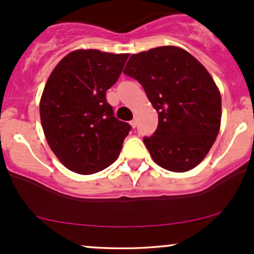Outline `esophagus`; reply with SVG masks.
Instances as JSON below:
<instances>
[{"mask_svg": "<svg viewBox=\"0 0 254 254\" xmlns=\"http://www.w3.org/2000/svg\"><path fill=\"white\" fill-rule=\"evenodd\" d=\"M130 125L133 127V129H135V127H137V121H136V119H132V121L130 122Z\"/></svg>", "mask_w": 254, "mask_h": 254, "instance_id": "1", "label": "esophagus"}]
</instances>
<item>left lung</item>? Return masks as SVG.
<instances>
[{
  "label": "left lung",
  "instance_id": "8db88e82",
  "mask_svg": "<svg viewBox=\"0 0 254 254\" xmlns=\"http://www.w3.org/2000/svg\"><path fill=\"white\" fill-rule=\"evenodd\" d=\"M123 72L159 115L155 132L143 138L154 161L172 172L200 164L221 125V94L208 70L184 49L160 46L131 55Z\"/></svg>",
  "mask_w": 254,
  "mask_h": 254
}]
</instances>
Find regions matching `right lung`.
<instances>
[{"label":"right lung","instance_id":"obj_1","mask_svg":"<svg viewBox=\"0 0 254 254\" xmlns=\"http://www.w3.org/2000/svg\"><path fill=\"white\" fill-rule=\"evenodd\" d=\"M129 54L75 50L51 72L40 99V121L51 150L68 170L93 174L116 161L131 127L118 121L106 90Z\"/></svg>","mask_w":254,"mask_h":254}]
</instances>
